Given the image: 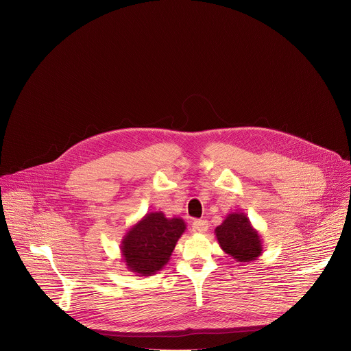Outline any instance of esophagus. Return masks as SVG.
Listing matches in <instances>:
<instances>
[{"instance_id":"1","label":"esophagus","mask_w":351,"mask_h":351,"mask_svg":"<svg viewBox=\"0 0 351 351\" xmlns=\"http://www.w3.org/2000/svg\"><path fill=\"white\" fill-rule=\"evenodd\" d=\"M193 227H194V230L198 231V232H206L209 224H208L206 220H199V219H198V220H194Z\"/></svg>"}]
</instances>
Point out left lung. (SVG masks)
<instances>
[{"label": "left lung", "mask_w": 351, "mask_h": 351, "mask_svg": "<svg viewBox=\"0 0 351 351\" xmlns=\"http://www.w3.org/2000/svg\"><path fill=\"white\" fill-rule=\"evenodd\" d=\"M215 234L220 247L237 263H253L263 254L261 237L242 212L230 213Z\"/></svg>", "instance_id": "1"}]
</instances>
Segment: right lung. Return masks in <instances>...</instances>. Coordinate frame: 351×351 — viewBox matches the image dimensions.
Instances as JSON below:
<instances>
[{
  "label": "right lung",
  "instance_id": "add662e5",
  "mask_svg": "<svg viewBox=\"0 0 351 351\" xmlns=\"http://www.w3.org/2000/svg\"><path fill=\"white\" fill-rule=\"evenodd\" d=\"M186 231L180 217L162 212L146 213L123 237L120 250L127 269L136 276H152L169 261L179 238Z\"/></svg>",
  "mask_w": 351,
  "mask_h": 351
}]
</instances>
